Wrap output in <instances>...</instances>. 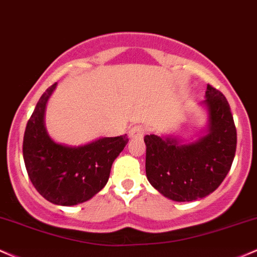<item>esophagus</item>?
<instances>
[{
    "label": "esophagus",
    "mask_w": 257,
    "mask_h": 257,
    "mask_svg": "<svg viewBox=\"0 0 257 257\" xmlns=\"http://www.w3.org/2000/svg\"><path fill=\"white\" fill-rule=\"evenodd\" d=\"M144 132H146V128H144L142 125H136L130 130L128 135L130 138H142Z\"/></svg>",
    "instance_id": "1"
}]
</instances>
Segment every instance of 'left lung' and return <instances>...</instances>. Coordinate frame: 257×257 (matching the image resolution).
<instances>
[{
  "label": "left lung",
  "mask_w": 257,
  "mask_h": 257,
  "mask_svg": "<svg viewBox=\"0 0 257 257\" xmlns=\"http://www.w3.org/2000/svg\"><path fill=\"white\" fill-rule=\"evenodd\" d=\"M203 135L191 143L172 136L147 135L146 174L149 183L174 201H194L211 194L228 174L237 148V130L226 97L207 85Z\"/></svg>",
  "instance_id": "8db88e82"
}]
</instances>
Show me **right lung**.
<instances>
[{
	"label": "right lung",
	"instance_id": "obj_1",
	"mask_svg": "<svg viewBox=\"0 0 257 257\" xmlns=\"http://www.w3.org/2000/svg\"><path fill=\"white\" fill-rule=\"evenodd\" d=\"M52 85L42 94L29 119L23 141V158L31 183L46 200L62 206L85 203L102 191L114 160L128 142L126 135L102 137L82 146L56 142L45 126Z\"/></svg>",
	"mask_w": 257,
	"mask_h": 257
}]
</instances>
